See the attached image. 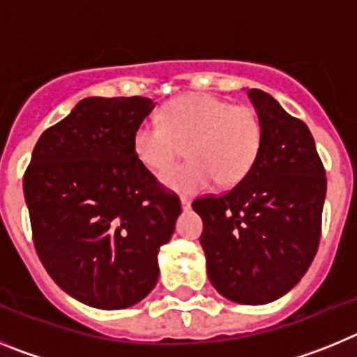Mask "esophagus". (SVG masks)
<instances>
[{
  "label": "esophagus",
  "mask_w": 357,
  "mask_h": 357,
  "mask_svg": "<svg viewBox=\"0 0 357 357\" xmlns=\"http://www.w3.org/2000/svg\"><path fill=\"white\" fill-rule=\"evenodd\" d=\"M181 206H182V209H184V211H189V209H191V200H189V198H185V197H182L181 198Z\"/></svg>",
  "instance_id": "34e87169"
}]
</instances>
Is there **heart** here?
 Instances as JSON below:
<instances>
[{
  "label": "heart",
  "mask_w": 357,
  "mask_h": 357,
  "mask_svg": "<svg viewBox=\"0 0 357 357\" xmlns=\"http://www.w3.org/2000/svg\"><path fill=\"white\" fill-rule=\"evenodd\" d=\"M263 144V125L252 107L232 105L211 94H185L160 110V121L139 123L132 137L135 157L150 172L162 173L186 146L189 163L162 175V184L197 195L218 181L239 184L254 168Z\"/></svg>",
  "instance_id": "b5f03b06"
}]
</instances>
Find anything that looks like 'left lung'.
<instances>
[{
	"mask_svg": "<svg viewBox=\"0 0 357 357\" xmlns=\"http://www.w3.org/2000/svg\"><path fill=\"white\" fill-rule=\"evenodd\" d=\"M247 94L263 125L259 157L229 193L197 198L193 209L214 289L263 305L295 288L313 263L327 178L307 125L264 91Z\"/></svg>",
	"mask_w": 357,
	"mask_h": 357,
	"instance_id": "8db88e82",
	"label": "left lung"
}]
</instances>
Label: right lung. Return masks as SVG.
Here are the masks:
<instances>
[{"label": "right lung", "mask_w": 357, "mask_h": 357, "mask_svg": "<svg viewBox=\"0 0 357 357\" xmlns=\"http://www.w3.org/2000/svg\"><path fill=\"white\" fill-rule=\"evenodd\" d=\"M150 98H84L37 141L23 191L40 263L78 302L125 309L155 288L181 200L135 157Z\"/></svg>", "instance_id": "obj_1"}]
</instances>
